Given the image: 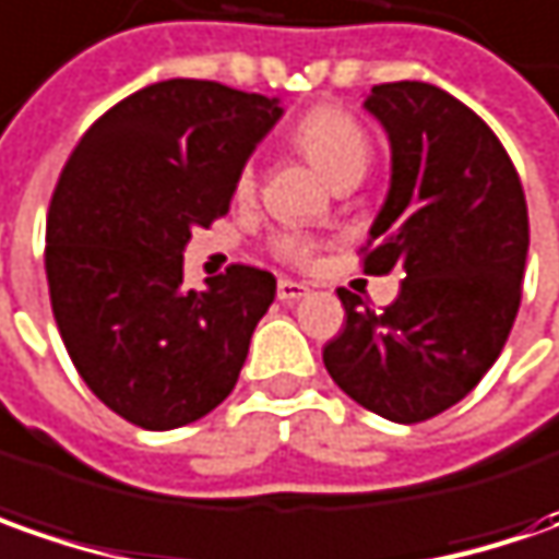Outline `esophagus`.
Wrapping results in <instances>:
<instances>
[{
  "label": "esophagus",
  "mask_w": 559,
  "mask_h": 559,
  "mask_svg": "<svg viewBox=\"0 0 559 559\" xmlns=\"http://www.w3.org/2000/svg\"><path fill=\"white\" fill-rule=\"evenodd\" d=\"M302 297H309V287H306V284H299V281H290V278L278 281L281 302H297V299H302Z\"/></svg>",
  "instance_id": "34e87169"
}]
</instances>
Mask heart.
<instances>
[{
  "label": "heart",
  "mask_w": 559,
  "mask_h": 559,
  "mask_svg": "<svg viewBox=\"0 0 559 559\" xmlns=\"http://www.w3.org/2000/svg\"><path fill=\"white\" fill-rule=\"evenodd\" d=\"M290 142L299 154L316 166L318 173L331 185H356L368 166H371V139L365 126L358 123L349 110L337 105L312 107L297 126L290 129ZM257 188V169L253 164H243L235 179V198L243 201ZM272 253L290 265H312L318 253V241L309 235H278L272 241Z\"/></svg>",
  "instance_id": "b5f03b06"
}]
</instances>
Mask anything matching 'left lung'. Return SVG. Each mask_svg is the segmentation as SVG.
<instances>
[{
	"mask_svg": "<svg viewBox=\"0 0 559 559\" xmlns=\"http://www.w3.org/2000/svg\"><path fill=\"white\" fill-rule=\"evenodd\" d=\"M365 107L390 135L393 179L361 265L399 269L402 284L386 309L340 287L346 324L324 368L361 408L420 424L501 356L523 297L530 213L504 145L454 95L402 80L371 88Z\"/></svg>",
	"mask_w": 559,
	"mask_h": 559,
	"instance_id": "obj_1",
	"label": "left lung"
}]
</instances>
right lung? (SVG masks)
Listing matches in <instances>:
<instances>
[{
    "label": "right lung",
    "instance_id": "1",
    "mask_svg": "<svg viewBox=\"0 0 559 559\" xmlns=\"http://www.w3.org/2000/svg\"><path fill=\"white\" fill-rule=\"evenodd\" d=\"M278 117V98L164 80L105 110L61 169L46 222L51 312L88 390L142 430L213 412L275 299L253 265L185 290L182 250L228 213Z\"/></svg>",
    "mask_w": 559,
    "mask_h": 559
}]
</instances>
